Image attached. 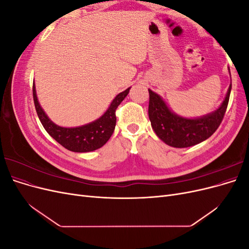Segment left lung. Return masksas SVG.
Segmentation results:
<instances>
[{"label":"left lung","instance_id":"8db88e82","mask_svg":"<svg viewBox=\"0 0 249 249\" xmlns=\"http://www.w3.org/2000/svg\"><path fill=\"white\" fill-rule=\"evenodd\" d=\"M231 84L219 109L200 118L189 119L172 113L166 104L152 90L149 92L148 116L157 136L173 147H189L212 136L220 125L227 111Z\"/></svg>","mask_w":249,"mask_h":249}]
</instances>
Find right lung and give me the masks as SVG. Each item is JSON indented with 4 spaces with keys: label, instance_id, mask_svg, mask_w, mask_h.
Returning <instances> with one entry per match:
<instances>
[{
    "label": "right lung",
    "instance_id": "1",
    "mask_svg": "<svg viewBox=\"0 0 249 249\" xmlns=\"http://www.w3.org/2000/svg\"><path fill=\"white\" fill-rule=\"evenodd\" d=\"M131 88H127L111 103L109 109L105 114L96 119L95 122L78 127H62L55 124L47 116L46 113L41 109L37 100L35 85L33 82V100L37 115L39 117L46 131L54 138L59 144H61L66 149L74 153H87L92 152L102 147L106 143L111 135L114 132L116 124L115 112L119 104L124 101V97L129 93Z\"/></svg>",
    "mask_w": 249,
    "mask_h": 249
}]
</instances>
